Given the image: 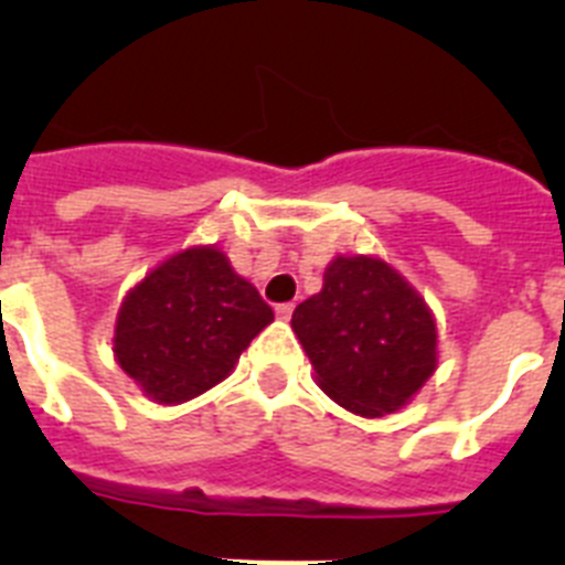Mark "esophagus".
I'll list each match as a JSON object with an SVG mask.
<instances>
[{"instance_id": "esophagus-1", "label": "esophagus", "mask_w": 565, "mask_h": 565, "mask_svg": "<svg viewBox=\"0 0 565 565\" xmlns=\"http://www.w3.org/2000/svg\"><path fill=\"white\" fill-rule=\"evenodd\" d=\"M291 313H294V302H282V306H277V317L279 319H291Z\"/></svg>"}]
</instances>
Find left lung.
<instances>
[{
  "mask_svg": "<svg viewBox=\"0 0 565 565\" xmlns=\"http://www.w3.org/2000/svg\"><path fill=\"white\" fill-rule=\"evenodd\" d=\"M291 328L319 387L359 416L396 413L436 371V319L384 259H333L322 291L299 302Z\"/></svg>",
  "mask_w": 565,
  "mask_h": 565,
  "instance_id": "8db88e82",
  "label": "left lung"
}]
</instances>
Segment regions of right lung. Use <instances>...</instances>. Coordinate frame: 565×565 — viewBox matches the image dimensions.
I'll return each mask as SVG.
<instances>
[{"label": "right lung", "mask_w": 565, "mask_h": 565, "mask_svg": "<svg viewBox=\"0 0 565 565\" xmlns=\"http://www.w3.org/2000/svg\"><path fill=\"white\" fill-rule=\"evenodd\" d=\"M274 319L257 288L214 246L186 248L124 297L113 351L152 402L181 404L232 373Z\"/></svg>", "instance_id": "1"}]
</instances>
